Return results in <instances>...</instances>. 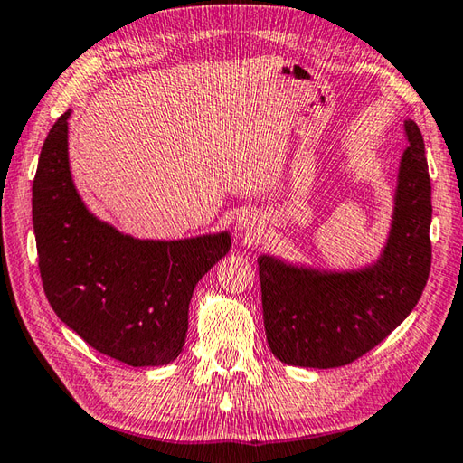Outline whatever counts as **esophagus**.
Here are the masks:
<instances>
[{
  "label": "esophagus",
  "mask_w": 463,
  "mask_h": 463,
  "mask_svg": "<svg viewBox=\"0 0 463 463\" xmlns=\"http://www.w3.org/2000/svg\"><path fill=\"white\" fill-rule=\"evenodd\" d=\"M239 231L246 239H250V236H256V232L260 231V221L254 213H242L239 217Z\"/></svg>",
  "instance_id": "34e87169"
}]
</instances>
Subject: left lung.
<instances>
[{"instance_id": "8db88e82", "label": "left lung", "mask_w": 463, "mask_h": 463, "mask_svg": "<svg viewBox=\"0 0 463 463\" xmlns=\"http://www.w3.org/2000/svg\"><path fill=\"white\" fill-rule=\"evenodd\" d=\"M401 159L389 241L377 264L357 272H319L272 256L258 258L266 339L286 364H349L399 327L420 299L432 264L424 137L412 120Z\"/></svg>"}]
</instances>
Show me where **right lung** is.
<instances>
[{
	"label": "right lung",
	"mask_w": 463,
	"mask_h": 463,
	"mask_svg": "<svg viewBox=\"0 0 463 463\" xmlns=\"http://www.w3.org/2000/svg\"><path fill=\"white\" fill-rule=\"evenodd\" d=\"M69 116L51 128L33 179L43 289L92 349L132 367L167 364L185 343L193 289L229 252L231 236L137 241L96 219L71 177Z\"/></svg>",
	"instance_id": "1"
}]
</instances>
